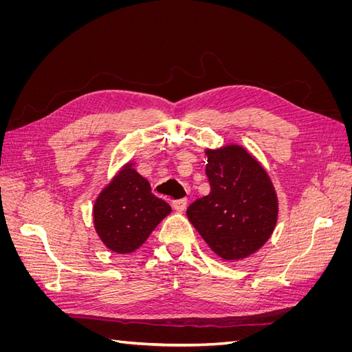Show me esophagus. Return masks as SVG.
<instances>
[{
	"instance_id": "esophagus-1",
	"label": "esophagus",
	"mask_w": 352,
	"mask_h": 352,
	"mask_svg": "<svg viewBox=\"0 0 352 352\" xmlns=\"http://www.w3.org/2000/svg\"><path fill=\"white\" fill-rule=\"evenodd\" d=\"M173 208L176 210V211H179V212H182L185 208H186V206H188V199L186 198H180V199H175L173 202Z\"/></svg>"
}]
</instances>
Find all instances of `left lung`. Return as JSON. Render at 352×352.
<instances>
[{"label": "left lung", "instance_id": "obj_1", "mask_svg": "<svg viewBox=\"0 0 352 352\" xmlns=\"http://www.w3.org/2000/svg\"><path fill=\"white\" fill-rule=\"evenodd\" d=\"M208 195L195 199L186 216L221 260L250 257L269 241L279 202L269 173L243 146L206 150Z\"/></svg>", "mask_w": 352, "mask_h": 352}]
</instances>
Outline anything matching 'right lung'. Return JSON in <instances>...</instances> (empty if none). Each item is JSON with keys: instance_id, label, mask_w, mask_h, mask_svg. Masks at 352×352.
Returning a JSON list of instances; mask_svg holds the SVG:
<instances>
[{"instance_id": "right-lung-1", "label": "right lung", "mask_w": 352, "mask_h": 352, "mask_svg": "<svg viewBox=\"0 0 352 352\" xmlns=\"http://www.w3.org/2000/svg\"><path fill=\"white\" fill-rule=\"evenodd\" d=\"M126 163L95 199L94 228L110 251L138 250L166 216L170 206L151 192V185Z\"/></svg>"}]
</instances>
